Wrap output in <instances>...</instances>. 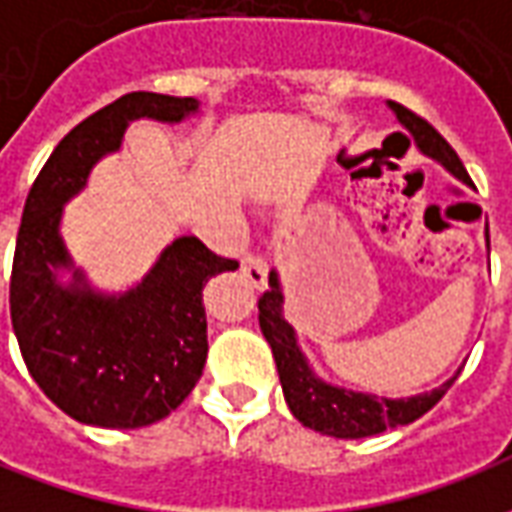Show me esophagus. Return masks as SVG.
<instances>
[{
	"label": "esophagus",
	"instance_id": "esophagus-1",
	"mask_svg": "<svg viewBox=\"0 0 512 512\" xmlns=\"http://www.w3.org/2000/svg\"><path fill=\"white\" fill-rule=\"evenodd\" d=\"M241 271H244V277L255 285V288H263L266 285L268 277V260L260 252H246L241 257Z\"/></svg>",
	"mask_w": 512,
	"mask_h": 512
}]
</instances>
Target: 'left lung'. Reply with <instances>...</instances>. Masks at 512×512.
I'll return each mask as SVG.
<instances>
[{"label": "left lung", "mask_w": 512, "mask_h": 512, "mask_svg": "<svg viewBox=\"0 0 512 512\" xmlns=\"http://www.w3.org/2000/svg\"><path fill=\"white\" fill-rule=\"evenodd\" d=\"M389 106H392L397 120L414 134L422 153L439 158L455 178L469 183V172L463 167L458 153L425 117H419L417 112H411L408 106L397 104V101H389ZM268 285L271 288L257 299V321H260L263 337L274 351L285 400H288L293 417L299 419L304 428L318 430L326 436H337V439L376 436V433H384L386 428L408 425L422 414H428L430 408L450 392L455 378L461 376V370H458L439 389L417 397H400V400H386V397L362 395V392H348V389L323 384L312 376L307 359L301 356L299 345H296V334L290 329V323H285V318H282V290H279L277 274L268 277Z\"/></svg>", "instance_id": "1"}]
</instances>
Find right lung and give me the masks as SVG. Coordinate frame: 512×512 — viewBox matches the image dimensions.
Returning a JSON list of instances; mask_svg holds the SVG:
<instances>
[{
	"label": "right lung",
	"mask_w": 512,
	"mask_h": 512,
	"mask_svg": "<svg viewBox=\"0 0 512 512\" xmlns=\"http://www.w3.org/2000/svg\"><path fill=\"white\" fill-rule=\"evenodd\" d=\"M194 98L128 93L62 136L24 202L10 274V321L29 376L68 417L98 428H142L189 397L208 359L205 282L238 268L194 235L164 249L142 285L120 299L82 285L60 288L68 266L62 202L87 183L98 158L120 147L136 117L178 123ZM79 277V274H76Z\"/></svg>",
	"instance_id": "1"
}]
</instances>
